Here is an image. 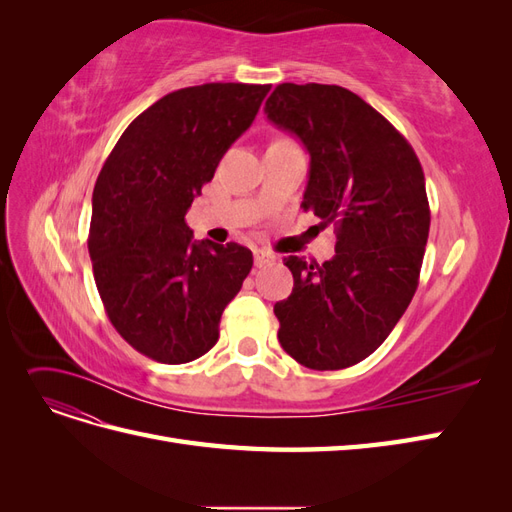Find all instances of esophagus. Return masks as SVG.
Listing matches in <instances>:
<instances>
[{
	"instance_id": "obj_1",
	"label": "esophagus",
	"mask_w": 512,
	"mask_h": 512,
	"mask_svg": "<svg viewBox=\"0 0 512 512\" xmlns=\"http://www.w3.org/2000/svg\"><path fill=\"white\" fill-rule=\"evenodd\" d=\"M275 260V254L267 252V250H254V262L256 267H267Z\"/></svg>"
}]
</instances>
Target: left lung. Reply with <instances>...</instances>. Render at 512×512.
Returning a JSON list of instances; mask_svg holds the SVG:
<instances>
[{"label": "left lung", "mask_w": 512, "mask_h": 512, "mask_svg": "<svg viewBox=\"0 0 512 512\" xmlns=\"http://www.w3.org/2000/svg\"><path fill=\"white\" fill-rule=\"evenodd\" d=\"M271 123L305 145L303 211L335 226V256L318 265L284 258L290 297L275 303L282 348L318 371L374 352L408 309L429 237L423 166L374 106L339 85H277Z\"/></svg>", "instance_id": "obj_1"}]
</instances>
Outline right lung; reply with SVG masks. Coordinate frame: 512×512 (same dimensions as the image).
Wrapping results in <instances>:
<instances>
[{
    "instance_id": "right-lung-1",
    "label": "right lung",
    "mask_w": 512,
    "mask_h": 512,
    "mask_svg": "<svg viewBox=\"0 0 512 512\" xmlns=\"http://www.w3.org/2000/svg\"><path fill=\"white\" fill-rule=\"evenodd\" d=\"M269 89H177L130 123L100 170L87 241L96 286L117 333L153 361L181 365L209 352L252 271L247 247L194 241L185 213Z\"/></svg>"
}]
</instances>
